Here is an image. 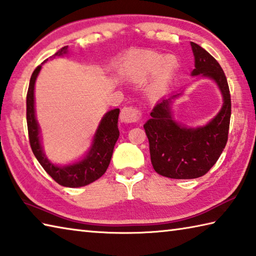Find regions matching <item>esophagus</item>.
Instances as JSON below:
<instances>
[{
	"label": "esophagus",
	"instance_id": "esophagus-1",
	"mask_svg": "<svg viewBox=\"0 0 256 256\" xmlns=\"http://www.w3.org/2000/svg\"><path fill=\"white\" fill-rule=\"evenodd\" d=\"M120 120L125 123H136L142 118L141 110L134 106H124L120 110Z\"/></svg>",
	"mask_w": 256,
	"mask_h": 256
}]
</instances>
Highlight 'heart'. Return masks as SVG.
Listing matches in <instances>:
<instances>
[{
	"instance_id": "1",
	"label": "heart",
	"mask_w": 256,
	"mask_h": 256,
	"mask_svg": "<svg viewBox=\"0 0 256 256\" xmlns=\"http://www.w3.org/2000/svg\"><path fill=\"white\" fill-rule=\"evenodd\" d=\"M176 66V62L172 57L164 58L156 54H143L132 58L124 67V74L130 80L142 82L158 72V77L153 92L160 94L166 90L172 72Z\"/></svg>"
}]
</instances>
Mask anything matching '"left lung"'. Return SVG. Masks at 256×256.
<instances>
[{
  "mask_svg": "<svg viewBox=\"0 0 256 256\" xmlns=\"http://www.w3.org/2000/svg\"><path fill=\"white\" fill-rule=\"evenodd\" d=\"M194 56L192 76L202 74L217 82L224 104L215 118L202 128H188L176 123L170 103L178 95L159 102L151 118L143 125L148 138L151 164L156 174L172 179H194L206 174L220 159L228 140L230 94L225 72L210 54L192 42Z\"/></svg>",
  "mask_w": 256,
  "mask_h": 256,
  "instance_id": "8db88e82",
  "label": "left lung"
}]
</instances>
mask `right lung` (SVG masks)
I'll use <instances>...</instances> for the list:
<instances>
[{"mask_svg": "<svg viewBox=\"0 0 256 256\" xmlns=\"http://www.w3.org/2000/svg\"><path fill=\"white\" fill-rule=\"evenodd\" d=\"M66 52L67 47H64L51 57L62 56ZM44 62L39 64L34 69V72H32L29 88H28L26 92V124L32 152H34L36 160L39 161V164L46 170V172L60 186H64V187H82V186H87L94 182L95 180L100 179L108 168L114 146L120 136V131L118 128L120 110L115 108L106 113L103 120H102L98 128H97V132L94 136V143H92L90 151L88 152L85 159L77 162L75 164L66 166L52 164L44 156L42 148H41L39 140V125L36 123L34 115V82Z\"/></svg>", "mask_w": 256, "mask_h": 256, "instance_id": "right-lung-1", "label": "right lung"}]
</instances>
